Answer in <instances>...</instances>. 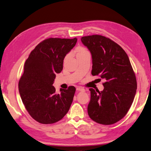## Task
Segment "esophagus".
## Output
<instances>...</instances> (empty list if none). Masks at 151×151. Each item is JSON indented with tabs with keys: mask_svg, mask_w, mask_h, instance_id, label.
Masks as SVG:
<instances>
[{
	"mask_svg": "<svg viewBox=\"0 0 151 151\" xmlns=\"http://www.w3.org/2000/svg\"><path fill=\"white\" fill-rule=\"evenodd\" d=\"M76 90H77V91H85V90L83 88H82V87H77V88H76Z\"/></svg>",
	"mask_w": 151,
	"mask_h": 151,
	"instance_id": "obj_1",
	"label": "esophagus"
}]
</instances>
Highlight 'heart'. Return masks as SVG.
<instances>
[{"label": "heart", "instance_id": "heart-1", "mask_svg": "<svg viewBox=\"0 0 151 151\" xmlns=\"http://www.w3.org/2000/svg\"><path fill=\"white\" fill-rule=\"evenodd\" d=\"M76 55H77V56H78L80 55H82L83 54H85V53L88 52V51L85 48H84V47H77L76 49Z\"/></svg>", "mask_w": 151, "mask_h": 151}]
</instances>
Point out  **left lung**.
Returning <instances> with one entry per match:
<instances>
[{
  "instance_id": "obj_1",
  "label": "left lung",
  "mask_w": 151,
  "mask_h": 151,
  "mask_svg": "<svg viewBox=\"0 0 151 151\" xmlns=\"http://www.w3.org/2000/svg\"><path fill=\"white\" fill-rule=\"evenodd\" d=\"M81 41L92 55L91 74L105 80L103 91L89 89L88 115L101 124H113L126 116L134 101L137 88L135 73L126 52L110 38L94 35Z\"/></svg>"
}]
</instances>
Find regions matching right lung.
Returning <instances> with one entry per match:
<instances>
[{"label": "right lung", "mask_w": 151, "mask_h": 151, "mask_svg": "<svg viewBox=\"0 0 151 151\" xmlns=\"http://www.w3.org/2000/svg\"><path fill=\"white\" fill-rule=\"evenodd\" d=\"M77 39L50 38L30 52L19 81V91L25 107L33 119L43 124L58 122L68 112L76 92L70 86L56 94L55 74L63 69V60Z\"/></svg>", "instance_id": "right-lung-1"}]
</instances>
